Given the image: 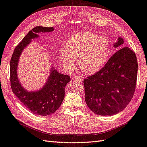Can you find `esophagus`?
Instances as JSON below:
<instances>
[{
  "label": "esophagus",
  "mask_w": 147,
  "mask_h": 147,
  "mask_svg": "<svg viewBox=\"0 0 147 147\" xmlns=\"http://www.w3.org/2000/svg\"><path fill=\"white\" fill-rule=\"evenodd\" d=\"M73 78H74V80H77V81H78V82H82V80H83L82 76L77 75V74H76V75H74L73 76Z\"/></svg>",
  "instance_id": "34e87169"
}]
</instances>
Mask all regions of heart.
Instances as JSON below:
<instances>
[{
  "mask_svg": "<svg viewBox=\"0 0 147 147\" xmlns=\"http://www.w3.org/2000/svg\"><path fill=\"white\" fill-rule=\"evenodd\" d=\"M67 49L60 51L62 65L71 70L78 60V65L83 72L91 74L98 71L107 62L111 52L109 40L97 34L83 32L68 39Z\"/></svg>",
  "mask_w": 147,
  "mask_h": 147,
  "instance_id": "heart-1",
  "label": "heart"
}]
</instances>
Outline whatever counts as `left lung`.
Masks as SVG:
<instances>
[{
    "mask_svg": "<svg viewBox=\"0 0 147 147\" xmlns=\"http://www.w3.org/2000/svg\"><path fill=\"white\" fill-rule=\"evenodd\" d=\"M123 40L119 38L118 47ZM138 61L129 47L118 50L96 73L84 79L85 102L93 113L112 116L126 107L134 96L138 76Z\"/></svg>",
    "mask_w": 147,
    "mask_h": 147,
    "instance_id": "1",
    "label": "left lung"
}]
</instances>
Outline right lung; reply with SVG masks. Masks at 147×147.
<instances>
[{
  "label": "right lung",
  "instance_id": "obj_1",
  "mask_svg": "<svg viewBox=\"0 0 147 147\" xmlns=\"http://www.w3.org/2000/svg\"><path fill=\"white\" fill-rule=\"evenodd\" d=\"M54 30L53 27L37 26L27 34L15 48L10 61V82L12 91L24 106L32 113L40 116H48L57 111L65 96V87L71 80L70 76L51 69L45 86L36 92H28L23 89L18 80L17 69L20 55L31 39L37 38L38 33Z\"/></svg>",
  "mask_w": 147,
  "mask_h": 147
}]
</instances>
